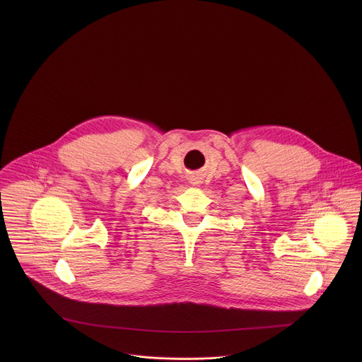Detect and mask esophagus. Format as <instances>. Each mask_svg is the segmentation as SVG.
<instances>
[{"label":"esophagus","mask_w":362,"mask_h":362,"mask_svg":"<svg viewBox=\"0 0 362 362\" xmlns=\"http://www.w3.org/2000/svg\"><path fill=\"white\" fill-rule=\"evenodd\" d=\"M200 179H202V177H200L199 175H192V176H190V183H192L193 186H197V185L202 183Z\"/></svg>","instance_id":"obj_1"}]
</instances>
